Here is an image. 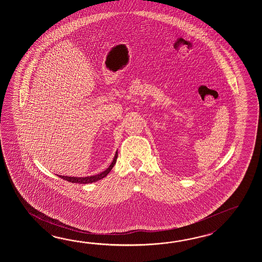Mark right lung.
<instances>
[{"mask_svg":"<svg viewBox=\"0 0 262 262\" xmlns=\"http://www.w3.org/2000/svg\"><path fill=\"white\" fill-rule=\"evenodd\" d=\"M117 157H118V150L116 151V154H115V156H114V158H113V161H112V164H111V166L106 168L105 171H103V172L99 173V174H96V175H94V176H89V177H68V176H61V175H58L60 178L63 179V180H66L67 182H71V183H76V184H91V183H95V182H97V181H99L101 179L104 178V177H106V175L108 174V173L111 172V170L112 169V167H114V165L116 164V161H117Z\"/></svg>","mask_w":262,"mask_h":262,"instance_id":"obj_1","label":"right lung"}]
</instances>
